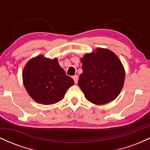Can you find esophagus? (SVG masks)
<instances>
[{
    "instance_id": "34e87169",
    "label": "esophagus",
    "mask_w": 150,
    "mask_h": 150,
    "mask_svg": "<svg viewBox=\"0 0 150 150\" xmlns=\"http://www.w3.org/2000/svg\"><path fill=\"white\" fill-rule=\"evenodd\" d=\"M73 79L74 80L75 83L77 84V82H78V76H77V75H74V76L73 77Z\"/></svg>"
}]
</instances>
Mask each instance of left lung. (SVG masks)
Returning <instances> with one entry per match:
<instances>
[{"mask_svg": "<svg viewBox=\"0 0 150 150\" xmlns=\"http://www.w3.org/2000/svg\"><path fill=\"white\" fill-rule=\"evenodd\" d=\"M82 73L78 85L86 99L93 104H107L118 97L123 88L125 70L116 55L99 48L81 59Z\"/></svg>", "mask_w": 150, "mask_h": 150, "instance_id": "8db88e82", "label": "left lung"}]
</instances>
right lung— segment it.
Wrapping results in <instances>:
<instances>
[{
	"mask_svg": "<svg viewBox=\"0 0 150 150\" xmlns=\"http://www.w3.org/2000/svg\"><path fill=\"white\" fill-rule=\"evenodd\" d=\"M24 85L30 97L40 104L49 105L60 101L74 80L65 74L57 58L53 60L38 56L24 68Z\"/></svg>",
	"mask_w": 150,
	"mask_h": 150,
	"instance_id": "add662e5",
	"label": "right lung"
}]
</instances>
